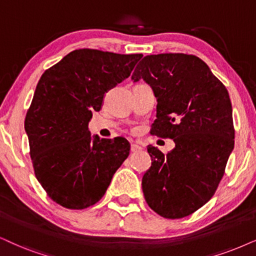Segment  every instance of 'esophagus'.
Masks as SVG:
<instances>
[{"label":"esophagus","mask_w":256,"mask_h":256,"mask_svg":"<svg viewBox=\"0 0 256 256\" xmlns=\"http://www.w3.org/2000/svg\"><path fill=\"white\" fill-rule=\"evenodd\" d=\"M142 150V146L138 144H131V152H137V151H140Z\"/></svg>","instance_id":"1"}]
</instances>
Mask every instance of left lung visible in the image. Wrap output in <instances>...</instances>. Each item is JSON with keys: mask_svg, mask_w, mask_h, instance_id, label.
Returning <instances> with one entry per match:
<instances>
[{"mask_svg": "<svg viewBox=\"0 0 256 256\" xmlns=\"http://www.w3.org/2000/svg\"><path fill=\"white\" fill-rule=\"evenodd\" d=\"M131 79L146 82L157 98L151 134L176 145L168 154L148 146L145 200L166 218L192 215L214 196L234 148L228 90L204 61L183 53L144 56Z\"/></svg>", "mask_w": 256, "mask_h": 256, "instance_id": "8db88e82", "label": "left lung"}]
</instances>
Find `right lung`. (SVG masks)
<instances>
[{
    "instance_id": "1",
    "label": "right lung",
    "mask_w": 256,
    "mask_h": 256,
    "mask_svg": "<svg viewBox=\"0 0 256 256\" xmlns=\"http://www.w3.org/2000/svg\"><path fill=\"white\" fill-rule=\"evenodd\" d=\"M142 56L82 48L41 76L24 128L35 176L58 204L78 210L96 204L128 158L125 138L92 140L88 122Z\"/></svg>"
}]
</instances>
